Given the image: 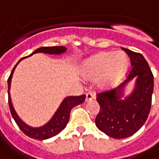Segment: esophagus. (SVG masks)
Masks as SVG:
<instances>
[{
  "label": "esophagus",
  "mask_w": 159,
  "mask_h": 159,
  "mask_svg": "<svg viewBox=\"0 0 159 159\" xmlns=\"http://www.w3.org/2000/svg\"><path fill=\"white\" fill-rule=\"evenodd\" d=\"M96 98V95L95 94L90 93V92H88V93L86 94V101L88 102V101H90V100H92V99H95Z\"/></svg>",
  "instance_id": "obj_1"
}]
</instances>
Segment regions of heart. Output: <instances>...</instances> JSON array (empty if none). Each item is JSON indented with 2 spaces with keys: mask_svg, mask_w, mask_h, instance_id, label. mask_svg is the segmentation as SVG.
I'll return each mask as SVG.
<instances>
[{
  "mask_svg": "<svg viewBox=\"0 0 159 159\" xmlns=\"http://www.w3.org/2000/svg\"><path fill=\"white\" fill-rule=\"evenodd\" d=\"M128 65V57L123 51L101 52L84 61L81 74L88 79L97 77V87L104 89L114 86L124 77Z\"/></svg>",
  "mask_w": 159,
  "mask_h": 159,
  "instance_id": "heart-1",
  "label": "heart"
}]
</instances>
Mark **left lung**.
Returning a JSON list of instances; mask_svg holds the SVG:
<instances>
[{
	"instance_id": "1",
	"label": "left lung",
	"mask_w": 159,
	"mask_h": 159,
	"mask_svg": "<svg viewBox=\"0 0 159 159\" xmlns=\"http://www.w3.org/2000/svg\"><path fill=\"white\" fill-rule=\"evenodd\" d=\"M122 48L129 57L132 68L127 80L117 88L98 93L100 111L95 120L101 131L116 139L132 136L147 120L154 85L152 72L142 54ZM135 76L138 78L134 92L124 100L121 99L123 87Z\"/></svg>"
}]
</instances>
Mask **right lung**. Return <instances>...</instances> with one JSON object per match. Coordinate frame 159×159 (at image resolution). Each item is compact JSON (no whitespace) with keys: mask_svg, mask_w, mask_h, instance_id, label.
I'll return each instance as SVG.
<instances>
[{"mask_svg":"<svg viewBox=\"0 0 159 159\" xmlns=\"http://www.w3.org/2000/svg\"><path fill=\"white\" fill-rule=\"evenodd\" d=\"M67 48L63 46H55V47H42V48H37L36 50H34L30 56H32L33 54L35 53H45V54H50V55H60L61 53L65 52ZM29 56V57H30ZM24 58V57H23ZM23 58H21L20 61L16 63V65L14 67V69L12 70L11 74L9 75L8 79H7V94H8V104H9V109L10 112L13 116V118L15 119L16 123L18 125V127L23 133L27 135L28 137H30L31 139H37V140H44V139H48L52 138L54 136H57V134L60 133L62 129L66 127V125L68 124V122L70 120V114L71 109L73 107L76 106L78 104H81L84 102L86 96L82 95L78 97H68L64 98V100L61 102V105L59 106L57 112L55 113V115L52 116V118L50 121H48L45 125H43L42 127L39 128H33L30 127L28 125H26L23 121L20 119L19 116L17 115V113L14 109V106L12 104L11 98H10V93H9V89H10V84H11V79L14 70L16 69L17 64L20 62Z\"/></svg>","mask_w":159,"mask_h":159,"instance_id":"right-lung-1","label":"right lung"}]
</instances>
